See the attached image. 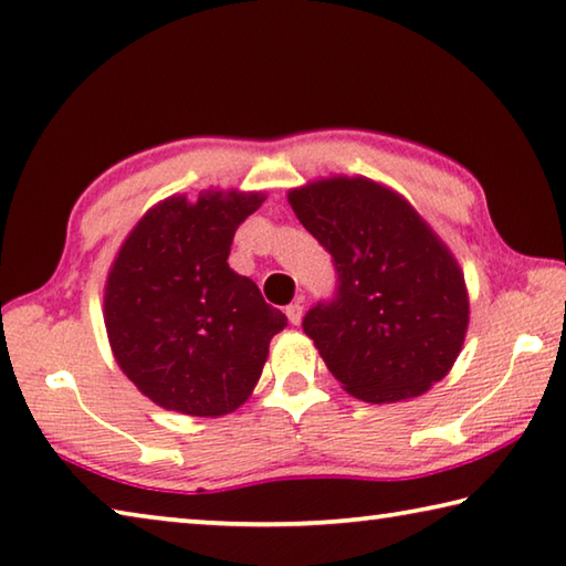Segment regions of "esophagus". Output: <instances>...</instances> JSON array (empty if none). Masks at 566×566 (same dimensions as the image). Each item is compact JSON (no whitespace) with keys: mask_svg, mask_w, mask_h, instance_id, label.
<instances>
[{"mask_svg":"<svg viewBox=\"0 0 566 566\" xmlns=\"http://www.w3.org/2000/svg\"><path fill=\"white\" fill-rule=\"evenodd\" d=\"M284 314H286V318H290V324H294V326L300 324V322H302V314H304L302 302H292V304L284 310Z\"/></svg>","mask_w":566,"mask_h":566,"instance_id":"obj_1","label":"esophagus"}]
</instances>
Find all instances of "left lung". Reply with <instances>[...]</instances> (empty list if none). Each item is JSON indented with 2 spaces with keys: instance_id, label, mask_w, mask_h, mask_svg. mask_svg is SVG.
<instances>
[{
  "instance_id": "obj_1",
  "label": "left lung",
  "mask_w": 566,
  "mask_h": 566,
  "mask_svg": "<svg viewBox=\"0 0 566 566\" xmlns=\"http://www.w3.org/2000/svg\"><path fill=\"white\" fill-rule=\"evenodd\" d=\"M290 205L332 254L334 300L302 326L344 390L396 403L440 381L465 342L470 304L455 256L413 205L368 178L310 182Z\"/></svg>"
}]
</instances>
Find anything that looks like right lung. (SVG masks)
<instances>
[{
  "instance_id": "add662e5",
  "label": "right lung",
  "mask_w": 566,
  "mask_h": 566,
  "mask_svg": "<svg viewBox=\"0 0 566 566\" xmlns=\"http://www.w3.org/2000/svg\"><path fill=\"white\" fill-rule=\"evenodd\" d=\"M262 192L172 195L120 244L104 294L113 356L143 396L185 416L218 418L250 398L286 316L230 270L234 230Z\"/></svg>"
}]
</instances>
